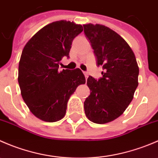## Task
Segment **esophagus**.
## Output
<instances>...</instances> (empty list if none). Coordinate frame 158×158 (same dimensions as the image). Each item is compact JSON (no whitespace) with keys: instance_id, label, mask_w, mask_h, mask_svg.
<instances>
[{"instance_id":"esophagus-1","label":"esophagus","mask_w":158,"mask_h":158,"mask_svg":"<svg viewBox=\"0 0 158 158\" xmlns=\"http://www.w3.org/2000/svg\"><path fill=\"white\" fill-rule=\"evenodd\" d=\"M84 75H85V79H88V77H89V75H88V73H84Z\"/></svg>"}]
</instances>
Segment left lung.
<instances>
[{
	"instance_id": "obj_1",
	"label": "left lung",
	"mask_w": 158,
	"mask_h": 158,
	"mask_svg": "<svg viewBox=\"0 0 158 158\" xmlns=\"http://www.w3.org/2000/svg\"><path fill=\"white\" fill-rule=\"evenodd\" d=\"M98 66H102L98 80L89 76L91 93L84 102L86 117L96 124L112 122L122 115L134 98L138 85L139 68L128 43L114 30L101 24H84Z\"/></svg>"
}]
</instances>
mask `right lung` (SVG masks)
<instances>
[{"mask_svg":"<svg viewBox=\"0 0 158 158\" xmlns=\"http://www.w3.org/2000/svg\"><path fill=\"white\" fill-rule=\"evenodd\" d=\"M74 22H52L27 43L19 62L18 82L22 98L40 120L55 122L66 114L70 96L85 78L79 69L59 71L63 56L69 57L72 42L82 33Z\"/></svg>","mask_w":158,"mask_h":158,"instance_id":"obj_1","label":"right lung"}]
</instances>
